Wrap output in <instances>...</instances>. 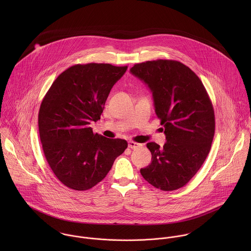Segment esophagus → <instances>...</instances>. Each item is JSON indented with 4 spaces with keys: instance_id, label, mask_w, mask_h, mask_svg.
Segmentation results:
<instances>
[{
    "instance_id": "1",
    "label": "esophagus",
    "mask_w": 251,
    "mask_h": 251,
    "mask_svg": "<svg viewBox=\"0 0 251 251\" xmlns=\"http://www.w3.org/2000/svg\"><path fill=\"white\" fill-rule=\"evenodd\" d=\"M139 147H141V144L136 143V142H133V141H129L128 142V148H130L132 150L138 149Z\"/></svg>"
}]
</instances>
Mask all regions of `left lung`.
Returning <instances> with one entry per match:
<instances>
[{
    "label": "left lung",
    "instance_id": "1",
    "mask_svg": "<svg viewBox=\"0 0 251 251\" xmlns=\"http://www.w3.org/2000/svg\"><path fill=\"white\" fill-rule=\"evenodd\" d=\"M130 72L152 93L166 136L163 148L147 144L151 162L140 173L158 189L176 190L192 179L210 152L215 127L213 104L199 77L178 61H148L134 65Z\"/></svg>",
    "mask_w": 251,
    "mask_h": 251
}]
</instances>
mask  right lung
Returning a JSON list of instances; mask_svg holds the SVG:
<instances>
[{
  "label": "right lung",
  "instance_id": "add662e5",
  "mask_svg": "<svg viewBox=\"0 0 251 251\" xmlns=\"http://www.w3.org/2000/svg\"><path fill=\"white\" fill-rule=\"evenodd\" d=\"M127 67L75 65L62 72L38 112V130L46 160L58 179L74 190H88L104 179L127 148L123 139L94 133L109 93Z\"/></svg>",
  "mask_w": 251,
  "mask_h": 251
}]
</instances>
